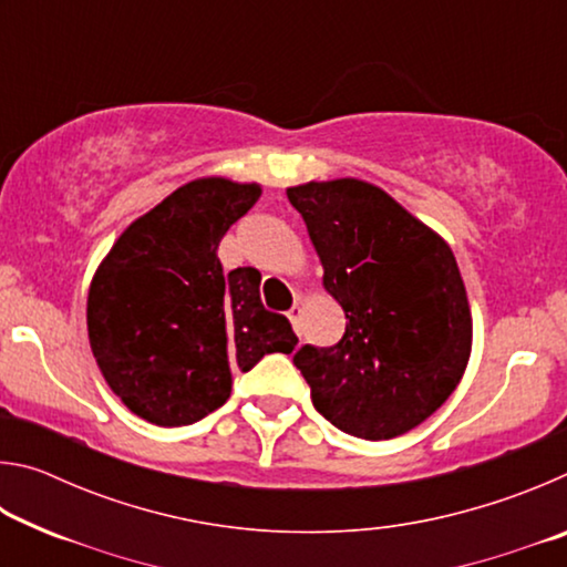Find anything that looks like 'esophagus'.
I'll list each match as a JSON object with an SVG mask.
<instances>
[{
  "label": "esophagus",
  "mask_w": 567,
  "mask_h": 567,
  "mask_svg": "<svg viewBox=\"0 0 567 567\" xmlns=\"http://www.w3.org/2000/svg\"><path fill=\"white\" fill-rule=\"evenodd\" d=\"M287 318H290V322L295 324V330H297V322H300V318H302V305L295 302V305L290 307V312H287Z\"/></svg>",
  "instance_id": "34e87169"
}]
</instances>
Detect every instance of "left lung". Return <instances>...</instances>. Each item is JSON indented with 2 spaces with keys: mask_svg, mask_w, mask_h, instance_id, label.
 Returning a JSON list of instances; mask_svg holds the SVG:
<instances>
[{
  "mask_svg": "<svg viewBox=\"0 0 567 567\" xmlns=\"http://www.w3.org/2000/svg\"><path fill=\"white\" fill-rule=\"evenodd\" d=\"M344 312L334 348L297 350L315 408L342 433L392 440L453 395L473 315L450 245L385 189L358 177L287 187Z\"/></svg>",
  "mask_w": 567,
  "mask_h": 567,
  "instance_id": "obj_1",
  "label": "left lung"
}]
</instances>
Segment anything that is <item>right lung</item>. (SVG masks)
Instances as JSON below:
<instances>
[{"instance_id": "add662e5", "label": "right lung", "mask_w": 567, "mask_h": 567, "mask_svg": "<svg viewBox=\"0 0 567 567\" xmlns=\"http://www.w3.org/2000/svg\"><path fill=\"white\" fill-rule=\"evenodd\" d=\"M262 195L257 182L197 177L114 239L94 270L87 334L110 390L162 427L203 420L233 392V372L290 354V320L260 300V272H223L217 247Z\"/></svg>"}]
</instances>
